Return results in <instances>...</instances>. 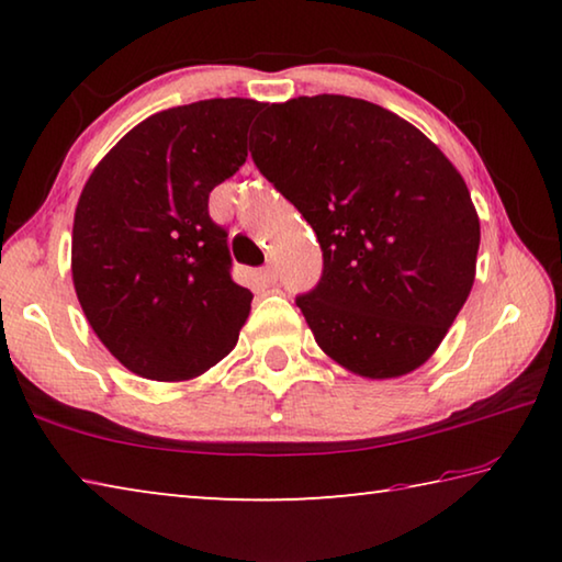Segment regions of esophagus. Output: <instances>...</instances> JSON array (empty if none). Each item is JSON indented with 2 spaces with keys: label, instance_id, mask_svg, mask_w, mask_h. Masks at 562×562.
<instances>
[{
  "label": "esophagus",
  "instance_id": "esophagus-1",
  "mask_svg": "<svg viewBox=\"0 0 562 562\" xmlns=\"http://www.w3.org/2000/svg\"><path fill=\"white\" fill-rule=\"evenodd\" d=\"M260 274H262V280L268 282V284H270V282H274V278H278V274H274V268H272V265H268V268H262V272H260Z\"/></svg>",
  "mask_w": 562,
  "mask_h": 562
}]
</instances>
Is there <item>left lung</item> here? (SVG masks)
I'll use <instances>...</instances> for the list:
<instances>
[{
	"label": "left lung",
	"mask_w": 562,
	"mask_h": 562,
	"mask_svg": "<svg viewBox=\"0 0 562 562\" xmlns=\"http://www.w3.org/2000/svg\"><path fill=\"white\" fill-rule=\"evenodd\" d=\"M250 154L322 245V280L297 297L322 351L376 382L426 364L469 297L481 243L441 148L384 106L319 93L268 103Z\"/></svg>",
	"instance_id": "obj_1"
}]
</instances>
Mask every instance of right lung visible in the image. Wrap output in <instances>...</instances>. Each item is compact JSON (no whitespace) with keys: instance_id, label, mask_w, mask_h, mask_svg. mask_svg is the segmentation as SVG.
Here are the masks:
<instances>
[{"instance_id":"add662e5","label":"right lung","mask_w":562,"mask_h":562,"mask_svg":"<svg viewBox=\"0 0 562 562\" xmlns=\"http://www.w3.org/2000/svg\"><path fill=\"white\" fill-rule=\"evenodd\" d=\"M265 103L207 99L158 111L93 168L71 233L76 297L101 345L154 382L205 374L237 345L252 292L231 278L207 195L247 158Z\"/></svg>"}]
</instances>
